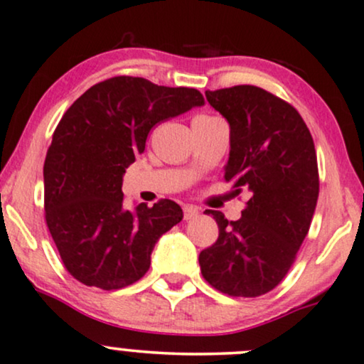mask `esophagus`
Masks as SVG:
<instances>
[{
    "instance_id": "esophagus-1",
    "label": "esophagus",
    "mask_w": 364,
    "mask_h": 364,
    "mask_svg": "<svg viewBox=\"0 0 364 364\" xmlns=\"http://www.w3.org/2000/svg\"><path fill=\"white\" fill-rule=\"evenodd\" d=\"M183 213H185V220H193L200 215V210L193 205H186L185 208H183Z\"/></svg>"
}]
</instances>
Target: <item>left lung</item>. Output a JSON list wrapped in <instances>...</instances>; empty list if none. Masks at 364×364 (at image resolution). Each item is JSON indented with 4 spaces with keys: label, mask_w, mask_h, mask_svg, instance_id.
<instances>
[{
    "label": "left lung",
    "mask_w": 364,
    "mask_h": 364,
    "mask_svg": "<svg viewBox=\"0 0 364 364\" xmlns=\"http://www.w3.org/2000/svg\"><path fill=\"white\" fill-rule=\"evenodd\" d=\"M205 95L230 126L225 179L250 200L237 222L206 210L218 223V240L198 262L215 289L257 297L285 277L309 232L319 196L314 141L301 114L260 87L237 85Z\"/></svg>",
    "instance_id": "left-lung-1"
}]
</instances>
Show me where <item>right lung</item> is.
Segmentation results:
<instances>
[{
  "label": "right lung",
  "instance_id": "obj_1",
  "mask_svg": "<svg viewBox=\"0 0 364 364\" xmlns=\"http://www.w3.org/2000/svg\"><path fill=\"white\" fill-rule=\"evenodd\" d=\"M201 105L196 89L114 77L85 90L63 114L43 164L45 218L79 282L112 291L148 272L156 242L181 222L183 210L171 200L127 210L124 173L156 124Z\"/></svg>",
  "mask_w": 364,
  "mask_h": 364
}]
</instances>
